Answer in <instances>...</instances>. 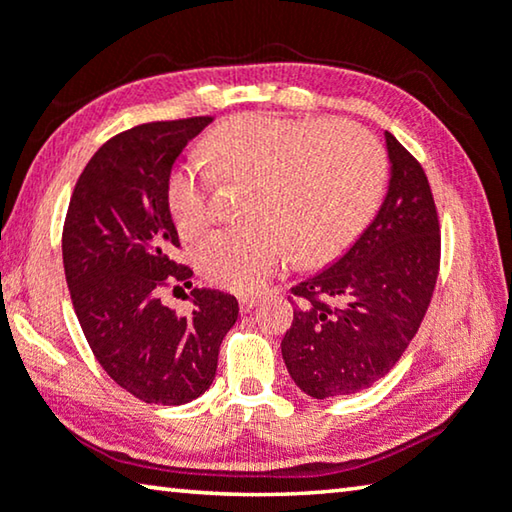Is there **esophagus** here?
<instances>
[{"instance_id":"1","label":"esophagus","mask_w":512,"mask_h":512,"mask_svg":"<svg viewBox=\"0 0 512 512\" xmlns=\"http://www.w3.org/2000/svg\"><path fill=\"white\" fill-rule=\"evenodd\" d=\"M257 303H259V300H257L255 296H241V298H239V307H241V312H243V314L253 310V307H255Z\"/></svg>"}]
</instances>
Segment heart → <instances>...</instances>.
<instances>
[{
    "mask_svg": "<svg viewBox=\"0 0 512 512\" xmlns=\"http://www.w3.org/2000/svg\"><path fill=\"white\" fill-rule=\"evenodd\" d=\"M207 168L177 164L166 182L177 232L193 239L209 223V189L248 182V225L218 230L196 248L200 273L216 287L253 294L287 262L321 266L362 232L383 196L380 143L346 120H291L241 113L202 143Z\"/></svg>",
    "mask_w": 512,
    "mask_h": 512,
    "instance_id": "b5f03b06",
    "label": "heart"
}]
</instances>
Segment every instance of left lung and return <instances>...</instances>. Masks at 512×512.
<instances>
[{
  "mask_svg": "<svg viewBox=\"0 0 512 512\" xmlns=\"http://www.w3.org/2000/svg\"><path fill=\"white\" fill-rule=\"evenodd\" d=\"M387 196L346 253L291 287L282 339L289 376L314 399L362 392L387 376L417 335L440 273V221L419 161L385 132Z\"/></svg>",
  "mask_w": 512,
  "mask_h": 512,
  "instance_id": "obj_1",
  "label": "left lung"
}]
</instances>
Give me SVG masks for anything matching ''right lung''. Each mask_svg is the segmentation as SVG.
Segmentation results:
<instances>
[{"mask_svg": "<svg viewBox=\"0 0 512 512\" xmlns=\"http://www.w3.org/2000/svg\"><path fill=\"white\" fill-rule=\"evenodd\" d=\"M212 120H161L113 136L79 175L63 225V269L86 342L102 369L145 403L182 405L205 394L239 316L237 298L218 289H193L189 316L159 298L168 285L191 287L193 271L173 259L180 237L166 182Z\"/></svg>", "mask_w": 512, "mask_h": 512, "instance_id": "add662e5", "label": "right lung"}]
</instances>
